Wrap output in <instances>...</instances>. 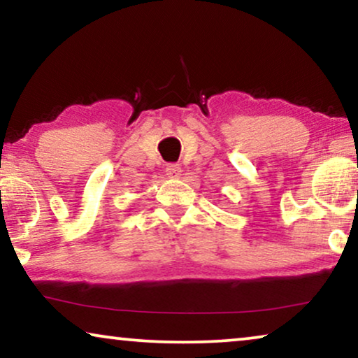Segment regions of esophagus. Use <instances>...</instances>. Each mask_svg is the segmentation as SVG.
Returning <instances> with one entry per match:
<instances>
[{
    "mask_svg": "<svg viewBox=\"0 0 358 358\" xmlns=\"http://www.w3.org/2000/svg\"><path fill=\"white\" fill-rule=\"evenodd\" d=\"M180 173H182V169H180L179 164H168L166 166V174L169 176V178H179Z\"/></svg>",
    "mask_w": 358,
    "mask_h": 358,
    "instance_id": "34e87169",
    "label": "esophagus"
}]
</instances>
